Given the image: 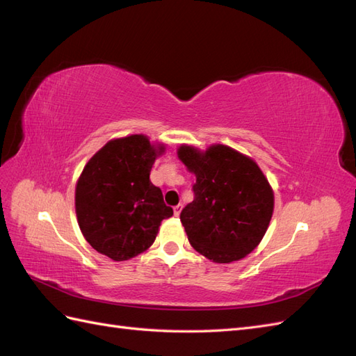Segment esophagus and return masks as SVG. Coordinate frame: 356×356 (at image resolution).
I'll return each instance as SVG.
<instances>
[{
    "instance_id": "1",
    "label": "esophagus",
    "mask_w": 356,
    "mask_h": 356,
    "mask_svg": "<svg viewBox=\"0 0 356 356\" xmlns=\"http://www.w3.org/2000/svg\"><path fill=\"white\" fill-rule=\"evenodd\" d=\"M181 209H182V204H181V203H178L177 207H174V213L177 215V217L181 213Z\"/></svg>"
}]
</instances>
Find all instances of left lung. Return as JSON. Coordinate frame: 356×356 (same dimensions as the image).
Wrapping results in <instances>:
<instances>
[{
  "label": "left lung",
  "instance_id": "8db88e82",
  "mask_svg": "<svg viewBox=\"0 0 356 356\" xmlns=\"http://www.w3.org/2000/svg\"><path fill=\"white\" fill-rule=\"evenodd\" d=\"M178 159L196 175L195 200L181 212L190 245L213 263L242 260L270 224L275 195L255 161L213 144L204 152L181 144Z\"/></svg>",
  "mask_w": 356,
  "mask_h": 356
}]
</instances>
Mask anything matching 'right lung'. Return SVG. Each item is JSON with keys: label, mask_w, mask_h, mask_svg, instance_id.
<instances>
[{"label": "right lung", "mask_w": 356, "mask_h": 356, "mask_svg": "<svg viewBox=\"0 0 356 356\" xmlns=\"http://www.w3.org/2000/svg\"><path fill=\"white\" fill-rule=\"evenodd\" d=\"M165 144L148 136L115 138L96 152L75 186V213L93 250L124 261L147 251L160 222L174 215L149 172Z\"/></svg>", "instance_id": "1"}]
</instances>
